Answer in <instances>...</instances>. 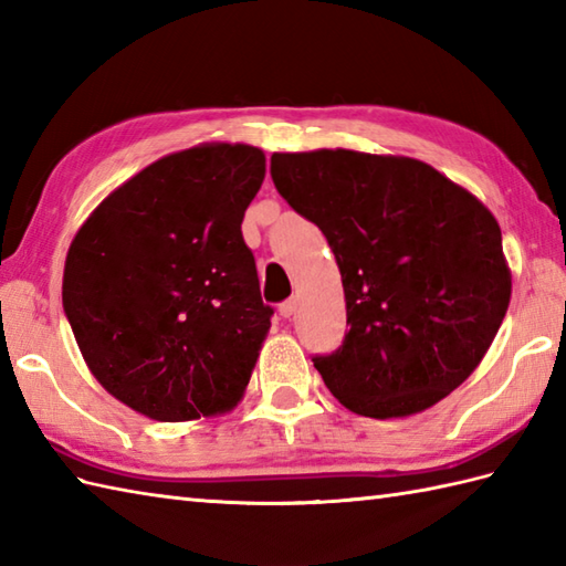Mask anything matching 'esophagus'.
Listing matches in <instances>:
<instances>
[{"mask_svg":"<svg viewBox=\"0 0 566 566\" xmlns=\"http://www.w3.org/2000/svg\"><path fill=\"white\" fill-rule=\"evenodd\" d=\"M296 306H298V298H286V302H282V304H280V316H282V318H290V316H294Z\"/></svg>","mask_w":566,"mask_h":566,"instance_id":"esophagus-1","label":"esophagus"}]
</instances>
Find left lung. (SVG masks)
Instances as JSON below:
<instances>
[{
    "label": "left lung",
    "mask_w": 566,
    "mask_h": 566,
    "mask_svg": "<svg viewBox=\"0 0 566 566\" xmlns=\"http://www.w3.org/2000/svg\"><path fill=\"white\" fill-rule=\"evenodd\" d=\"M272 179L338 262L350 331L314 357L357 416L436 406L482 363L511 304L501 228L472 191L406 155L274 153Z\"/></svg>",
    "instance_id": "obj_1"
}]
</instances>
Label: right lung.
<instances>
[{
  "instance_id": "add662e5",
  "label": "right lung",
  "mask_w": 566,
  "mask_h": 566,
  "mask_svg": "<svg viewBox=\"0 0 566 566\" xmlns=\"http://www.w3.org/2000/svg\"><path fill=\"white\" fill-rule=\"evenodd\" d=\"M262 179L260 148L199 143L126 179L72 238V333L94 379L136 413L182 423L243 399L272 316L240 233Z\"/></svg>"
}]
</instances>
